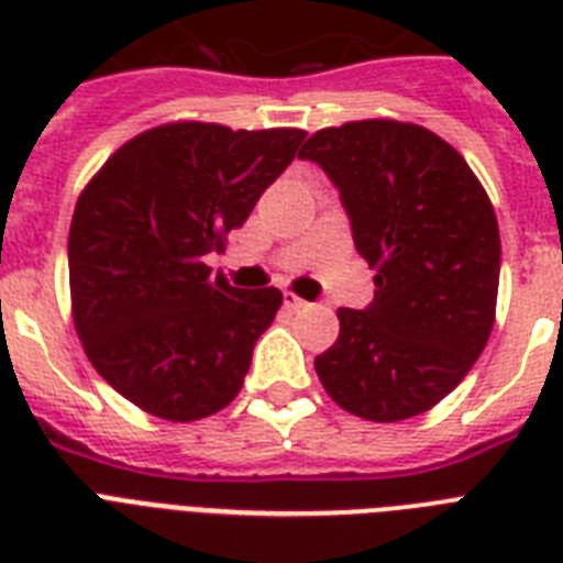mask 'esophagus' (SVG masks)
Masks as SVG:
<instances>
[{"instance_id":"34e87169","label":"esophagus","mask_w":563,"mask_h":563,"mask_svg":"<svg viewBox=\"0 0 563 563\" xmlns=\"http://www.w3.org/2000/svg\"><path fill=\"white\" fill-rule=\"evenodd\" d=\"M283 303H286V307H289L291 312H300V309H309V307H312L309 300L298 298V295H291V291H286V295H283Z\"/></svg>"}]
</instances>
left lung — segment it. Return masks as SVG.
Masks as SVG:
<instances>
[{
    "instance_id": "8db88e82",
    "label": "left lung",
    "mask_w": 563,
    "mask_h": 563,
    "mask_svg": "<svg viewBox=\"0 0 563 563\" xmlns=\"http://www.w3.org/2000/svg\"><path fill=\"white\" fill-rule=\"evenodd\" d=\"M339 189L374 300L339 309V339L316 360L327 394L356 418H415L462 383L488 344L499 228L488 195L441 136L411 122L324 128L300 148Z\"/></svg>"
}]
</instances>
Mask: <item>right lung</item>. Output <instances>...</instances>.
<instances>
[{
    "label": "right lung",
    "instance_id": "add662e5",
    "mask_svg": "<svg viewBox=\"0 0 563 563\" xmlns=\"http://www.w3.org/2000/svg\"><path fill=\"white\" fill-rule=\"evenodd\" d=\"M298 128L172 122L128 140L69 228L73 318L87 360L154 418H207L239 394L280 289H233L224 251L303 143Z\"/></svg>",
    "mask_w": 563,
    "mask_h": 563
}]
</instances>
